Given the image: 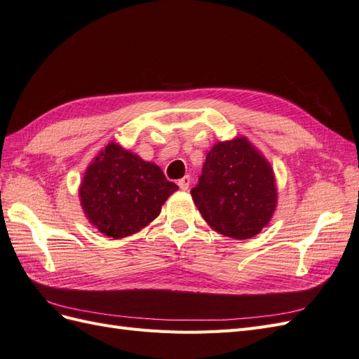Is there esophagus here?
Returning <instances> with one entry per match:
<instances>
[{
  "label": "esophagus",
  "mask_w": 359,
  "mask_h": 359,
  "mask_svg": "<svg viewBox=\"0 0 359 359\" xmlns=\"http://www.w3.org/2000/svg\"><path fill=\"white\" fill-rule=\"evenodd\" d=\"M190 182H191L190 177H189V175H186V177L181 178V180L178 181V187H180L181 190H189V187H190Z\"/></svg>",
  "instance_id": "esophagus-1"
}]
</instances>
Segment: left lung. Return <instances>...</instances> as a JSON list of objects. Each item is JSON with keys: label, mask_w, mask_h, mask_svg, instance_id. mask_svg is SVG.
<instances>
[{"label": "left lung", "mask_w": 359, "mask_h": 359, "mask_svg": "<svg viewBox=\"0 0 359 359\" xmlns=\"http://www.w3.org/2000/svg\"><path fill=\"white\" fill-rule=\"evenodd\" d=\"M190 193L205 222L235 240L262 231L277 202L273 169L245 137L214 145Z\"/></svg>", "instance_id": "obj_1"}]
</instances>
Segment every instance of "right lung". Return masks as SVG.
Segmentation results:
<instances>
[{"label": "right lung", "mask_w": 359, "mask_h": 359, "mask_svg": "<svg viewBox=\"0 0 359 359\" xmlns=\"http://www.w3.org/2000/svg\"><path fill=\"white\" fill-rule=\"evenodd\" d=\"M177 190L158 166L109 144L86 169L79 193L97 229L109 238H124L153 222Z\"/></svg>", "instance_id": "add662e5"}]
</instances>
